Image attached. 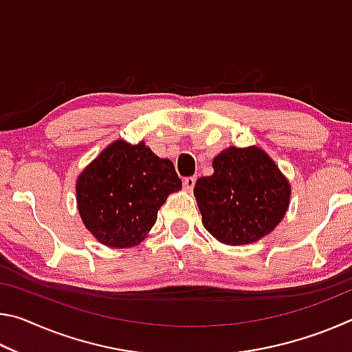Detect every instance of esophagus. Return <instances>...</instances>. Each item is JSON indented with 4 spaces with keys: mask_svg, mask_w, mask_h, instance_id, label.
I'll list each match as a JSON object with an SVG mask.
<instances>
[{
    "mask_svg": "<svg viewBox=\"0 0 352 352\" xmlns=\"http://www.w3.org/2000/svg\"><path fill=\"white\" fill-rule=\"evenodd\" d=\"M195 180H197V177L195 175H192V177H186L183 180V186H184V189L188 190V192H190V190L194 189V186H195Z\"/></svg>",
    "mask_w": 352,
    "mask_h": 352,
    "instance_id": "34e87169",
    "label": "esophagus"
}]
</instances>
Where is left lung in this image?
Wrapping results in <instances>:
<instances>
[{
  "mask_svg": "<svg viewBox=\"0 0 352 352\" xmlns=\"http://www.w3.org/2000/svg\"><path fill=\"white\" fill-rule=\"evenodd\" d=\"M212 168L194 188L205 228L228 245L272 233L287 211L290 186L269 155L259 147H230Z\"/></svg>",
  "mask_w": 352,
  "mask_h": 352,
  "instance_id": "8db88e82",
  "label": "left lung"
}]
</instances>
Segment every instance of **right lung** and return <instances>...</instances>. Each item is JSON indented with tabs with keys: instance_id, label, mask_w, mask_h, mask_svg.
<instances>
[{
	"instance_id": "obj_1",
	"label": "right lung",
	"mask_w": 352,
	"mask_h": 352,
	"mask_svg": "<svg viewBox=\"0 0 352 352\" xmlns=\"http://www.w3.org/2000/svg\"><path fill=\"white\" fill-rule=\"evenodd\" d=\"M180 189L170 160L157 157L144 142L119 140L77 178V208L100 243L127 248L144 239L168 195Z\"/></svg>"
}]
</instances>
